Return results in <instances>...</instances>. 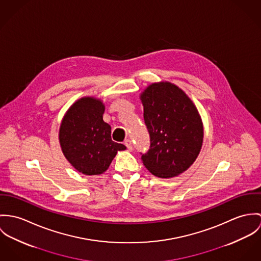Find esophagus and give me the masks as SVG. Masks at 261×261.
I'll return each mask as SVG.
<instances>
[{
    "label": "esophagus",
    "mask_w": 261,
    "mask_h": 261,
    "mask_svg": "<svg viewBox=\"0 0 261 261\" xmlns=\"http://www.w3.org/2000/svg\"><path fill=\"white\" fill-rule=\"evenodd\" d=\"M124 144L126 145V147L128 148V150H129V151H132L133 146H132V142H131V140H129V139H128V140H126Z\"/></svg>",
    "instance_id": "1"
}]
</instances>
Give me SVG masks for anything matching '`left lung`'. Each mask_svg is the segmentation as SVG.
I'll return each mask as SVG.
<instances>
[{
    "instance_id": "left-lung-1",
    "label": "left lung",
    "mask_w": 261,
    "mask_h": 261,
    "mask_svg": "<svg viewBox=\"0 0 261 261\" xmlns=\"http://www.w3.org/2000/svg\"><path fill=\"white\" fill-rule=\"evenodd\" d=\"M150 149L145 167L157 177L172 178L186 171L203 143L201 116L187 94L170 82L152 83L140 94Z\"/></svg>"
}]
</instances>
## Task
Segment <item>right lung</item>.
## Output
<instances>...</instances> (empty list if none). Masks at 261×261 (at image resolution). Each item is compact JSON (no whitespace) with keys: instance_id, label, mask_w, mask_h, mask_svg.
Instances as JSON below:
<instances>
[{"instance_id":"1","label":"right lung","mask_w":261,"mask_h":261,"mask_svg":"<svg viewBox=\"0 0 261 261\" xmlns=\"http://www.w3.org/2000/svg\"><path fill=\"white\" fill-rule=\"evenodd\" d=\"M105 105L95 97H83L71 105L59 129L62 152L71 165L85 175L105 172L118 151L126 146L111 139V126L104 122Z\"/></svg>"}]
</instances>
